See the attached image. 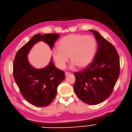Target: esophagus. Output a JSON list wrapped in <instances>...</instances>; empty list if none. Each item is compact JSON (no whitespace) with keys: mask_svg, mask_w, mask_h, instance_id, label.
Returning <instances> with one entry per match:
<instances>
[{"mask_svg":"<svg viewBox=\"0 0 132 132\" xmlns=\"http://www.w3.org/2000/svg\"><path fill=\"white\" fill-rule=\"evenodd\" d=\"M65 76H68V75H70V74H71V73H69V72H65Z\"/></svg>","mask_w":132,"mask_h":132,"instance_id":"34e87169","label":"esophagus"}]
</instances>
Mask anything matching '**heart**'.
I'll use <instances>...</instances> for the list:
<instances>
[{
	"label": "heart",
	"mask_w": 132,
	"mask_h": 132,
	"mask_svg": "<svg viewBox=\"0 0 132 132\" xmlns=\"http://www.w3.org/2000/svg\"><path fill=\"white\" fill-rule=\"evenodd\" d=\"M97 49L95 38L90 35L71 34L61 38L57 45V49L52 52L56 65L63 69L69 56L71 66H78L83 69L88 66L95 58Z\"/></svg>",
	"instance_id": "obj_1"
}]
</instances>
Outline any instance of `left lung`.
Segmentation results:
<instances>
[{"label":"left lung","mask_w":132,"mask_h":132,"mask_svg":"<svg viewBox=\"0 0 132 132\" xmlns=\"http://www.w3.org/2000/svg\"><path fill=\"white\" fill-rule=\"evenodd\" d=\"M98 45L91 64L74 75V90L78 98L88 105L99 104L110 96L120 74V59L114 46L95 31Z\"/></svg>","instance_id":"obj_1"}]
</instances>
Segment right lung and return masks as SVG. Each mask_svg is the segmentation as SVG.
Instances as JSON below:
<instances>
[{
	"label": "right lung",
	"mask_w": 132,
	"mask_h": 132,
	"mask_svg": "<svg viewBox=\"0 0 132 132\" xmlns=\"http://www.w3.org/2000/svg\"><path fill=\"white\" fill-rule=\"evenodd\" d=\"M59 34H37L34 36L15 56L13 74L15 81L24 99L36 107H45L54 99L57 88L65 79V72L57 68L51 60L48 66L36 69L28 62L27 54L36 43L43 41L52 49ZM52 59V58L51 59Z\"/></svg>",
	"instance_id": "1"
}]
</instances>
